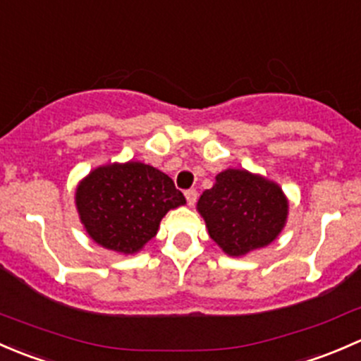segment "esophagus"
<instances>
[{"label":"esophagus","instance_id":"obj_1","mask_svg":"<svg viewBox=\"0 0 361 361\" xmlns=\"http://www.w3.org/2000/svg\"><path fill=\"white\" fill-rule=\"evenodd\" d=\"M185 197H187L188 206H194V204L197 202V190H194V188H190V190L185 192Z\"/></svg>","mask_w":361,"mask_h":361}]
</instances>
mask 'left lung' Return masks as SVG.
I'll return each instance as SVG.
<instances>
[{
	"label": "left lung",
	"instance_id": "1",
	"mask_svg": "<svg viewBox=\"0 0 361 361\" xmlns=\"http://www.w3.org/2000/svg\"><path fill=\"white\" fill-rule=\"evenodd\" d=\"M209 238L228 257L271 245L288 220V199L276 181L246 169H225L197 201Z\"/></svg>",
	"mask_w": 361,
	"mask_h": 361
}]
</instances>
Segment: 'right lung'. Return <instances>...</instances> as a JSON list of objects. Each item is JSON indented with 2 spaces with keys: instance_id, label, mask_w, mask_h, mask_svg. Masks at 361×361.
<instances>
[{
  "instance_id": "obj_1",
  "label": "right lung",
  "mask_w": 361,
  "mask_h": 361,
  "mask_svg": "<svg viewBox=\"0 0 361 361\" xmlns=\"http://www.w3.org/2000/svg\"><path fill=\"white\" fill-rule=\"evenodd\" d=\"M185 202L166 173L137 160L96 167L75 192L76 211L89 238L122 255L143 250L167 211Z\"/></svg>"
}]
</instances>
